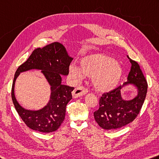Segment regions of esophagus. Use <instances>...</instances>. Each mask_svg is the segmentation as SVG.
<instances>
[{
    "mask_svg": "<svg viewBox=\"0 0 159 159\" xmlns=\"http://www.w3.org/2000/svg\"><path fill=\"white\" fill-rule=\"evenodd\" d=\"M88 92V89L85 88L84 87H78L75 88L74 90L72 92V95H73L74 98H78L79 97H81L83 95H85Z\"/></svg>",
    "mask_w": 159,
    "mask_h": 159,
    "instance_id": "obj_1",
    "label": "esophagus"
}]
</instances>
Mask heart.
Instances as JSON below:
<instances>
[{"label": "heart", "instance_id": "b5f03b06", "mask_svg": "<svg viewBox=\"0 0 159 159\" xmlns=\"http://www.w3.org/2000/svg\"><path fill=\"white\" fill-rule=\"evenodd\" d=\"M80 68L71 65L70 72L76 80L85 76L92 77V83L97 90L108 92L120 83L123 70L119 62L105 54L97 53L85 56L80 62Z\"/></svg>", "mask_w": 159, "mask_h": 159}]
</instances>
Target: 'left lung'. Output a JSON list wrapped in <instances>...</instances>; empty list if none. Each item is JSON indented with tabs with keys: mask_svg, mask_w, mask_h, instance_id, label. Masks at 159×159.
<instances>
[{
	"mask_svg": "<svg viewBox=\"0 0 159 159\" xmlns=\"http://www.w3.org/2000/svg\"><path fill=\"white\" fill-rule=\"evenodd\" d=\"M129 61L131 67L127 78L128 81L103 94L99 99V108L94 112L95 121L103 129H119L133 122L145 102L148 83L138 62L130 58ZM129 84L137 88L138 94L133 100H125L122 99L120 90L123 87Z\"/></svg>",
	"mask_w": 159,
	"mask_h": 159,
	"instance_id": "1",
	"label": "left lung"
}]
</instances>
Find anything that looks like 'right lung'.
<instances>
[{
  "label": "right lung",
  "mask_w": 159,
  "mask_h": 159,
  "mask_svg": "<svg viewBox=\"0 0 159 159\" xmlns=\"http://www.w3.org/2000/svg\"><path fill=\"white\" fill-rule=\"evenodd\" d=\"M72 60L64 46L59 42H54L42 48H36L26 61L17 69L11 87V99L19 116L30 129L42 133L53 132L56 131L64 121L66 106L72 99L71 92L74 88L62 84V75H68ZM30 69L42 70L51 86L50 102L38 111L24 109L14 95L16 78L21 72Z\"/></svg>",
  "instance_id": "obj_1"
}]
</instances>
